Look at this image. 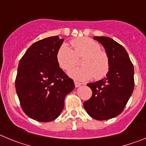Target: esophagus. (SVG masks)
<instances>
[{"instance_id": "34e87169", "label": "esophagus", "mask_w": 146, "mask_h": 146, "mask_svg": "<svg viewBox=\"0 0 146 146\" xmlns=\"http://www.w3.org/2000/svg\"><path fill=\"white\" fill-rule=\"evenodd\" d=\"M74 85H75L76 88H78V87H80V86H81L82 83H81V82H77V81H74Z\"/></svg>"}]
</instances>
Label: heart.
Returning <instances> with one entry per match:
<instances>
[{
    "label": "heart",
    "instance_id": "heart-1",
    "mask_svg": "<svg viewBox=\"0 0 146 146\" xmlns=\"http://www.w3.org/2000/svg\"><path fill=\"white\" fill-rule=\"evenodd\" d=\"M72 50L66 44L60 45L56 53V60L63 70H70L77 64V58L82 55L80 65L69 72L77 80H88L93 77L99 80L106 77L110 70V59L100 45L88 37H80L70 42Z\"/></svg>",
    "mask_w": 146,
    "mask_h": 146
}]
</instances>
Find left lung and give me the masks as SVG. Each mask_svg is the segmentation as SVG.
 <instances>
[{
    "label": "left lung",
    "mask_w": 146,
    "mask_h": 146,
    "mask_svg": "<svg viewBox=\"0 0 146 146\" xmlns=\"http://www.w3.org/2000/svg\"><path fill=\"white\" fill-rule=\"evenodd\" d=\"M103 45L110 59L107 77L87 86L92 90L91 99L84 102L88 114L99 121L121 114L135 87L134 66L123 46L109 37L94 36Z\"/></svg>",
    "instance_id": "1"
}]
</instances>
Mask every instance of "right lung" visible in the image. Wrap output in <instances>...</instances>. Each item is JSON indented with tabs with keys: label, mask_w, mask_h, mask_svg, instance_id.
<instances>
[{
	"label": "right lung",
	"mask_w": 146,
	"mask_h": 146,
	"mask_svg": "<svg viewBox=\"0 0 146 146\" xmlns=\"http://www.w3.org/2000/svg\"><path fill=\"white\" fill-rule=\"evenodd\" d=\"M64 39L58 36L35 42L20 59L15 88L23 112L39 122L54 121L64 99L74 88L73 80L59 67L56 53Z\"/></svg>",
	"instance_id": "1"
}]
</instances>
